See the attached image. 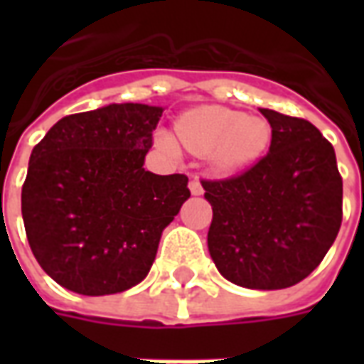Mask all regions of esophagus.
I'll return each instance as SVG.
<instances>
[{"label": "esophagus", "instance_id": "1", "mask_svg": "<svg viewBox=\"0 0 364 364\" xmlns=\"http://www.w3.org/2000/svg\"><path fill=\"white\" fill-rule=\"evenodd\" d=\"M189 189L193 195H203V185H200V179H198V177H193V179H191Z\"/></svg>", "mask_w": 364, "mask_h": 364}]
</instances>
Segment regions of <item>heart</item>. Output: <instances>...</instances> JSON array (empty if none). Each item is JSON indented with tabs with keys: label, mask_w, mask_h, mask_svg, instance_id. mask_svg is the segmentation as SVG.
I'll return each mask as SVG.
<instances>
[{
	"label": "heart",
	"mask_w": 364,
	"mask_h": 364,
	"mask_svg": "<svg viewBox=\"0 0 364 364\" xmlns=\"http://www.w3.org/2000/svg\"><path fill=\"white\" fill-rule=\"evenodd\" d=\"M177 136L193 154L210 156L224 171H234L257 161L269 150L271 124L263 117H247L218 105L198 107L177 120ZM158 142L177 150L173 136L158 132Z\"/></svg>",
	"instance_id": "b5f03b06"
}]
</instances>
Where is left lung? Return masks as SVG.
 I'll use <instances>...</instances> for the list:
<instances>
[{
  "instance_id": "left-lung-1",
  "label": "left lung",
  "mask_w": 364,
  "mask_h": 364,
  "mask_svg": "<svg viewBox=\"0 0 364 364\" xmlns=\"http://www.w3.org/2000/svg\"><path fill=\"white\" fill-rule=\"evenodd\" d=\"M273 136L244 173L203 179L213 205L208 252L234 284L279 290L318 267L343 218V179L333 146L312 122L261 109Z\"/></svg>"
}]
</instances>
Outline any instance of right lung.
<instances>
[{
	"label": "right lung",
	"instance_id": "right-lung-1",
	"mask_svg": "<svg viewBox=\"0 0 364 364\" xmlns=\"http://www.w3.org/2000/svg\"><path fill=\"white\" fill-rule=\"evenodd\" d=\"M161 112L112 103L68 114L33 148L21 213L33 255L60 287L103 296L150 271L161 232L191 197L187 175L142 167Z\"/></svg>",
	"mask_w": 364,
	"mask_h": 364
}]
</instances>
